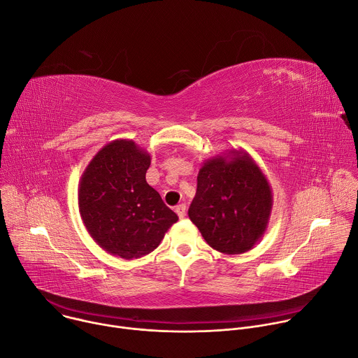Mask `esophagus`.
I'll return each instance as SVG.
<instances>
[{
    "mask_svg": "<svg viewBox=\"0 0 358 358\" xmlns=\"http://www.w3.org/2000/svg\"><path fill=\"white\" fill-rule=\"evenodd\" d=\"M185 211H187L185 203H180V206L176 207V213H177V215H178L180 218H184V217H185Z\"/></svg>",
    "mask_w": 358,
    "mask_h": 358,
    "instance_id": "esophagus-1",
    "label": "esophagus"
}]
</instances>
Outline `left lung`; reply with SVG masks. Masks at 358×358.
I'll use <instances>...</instances> for the list:
<instances>
[{
    "mask_svg": "<svg viewBox=\"0 0 358 358\" xmlns=\"http://www.w3.org/2000/svg\"><path fill=\"white\" fill-rule=\"evenodd\" d=\"M272 206V188L261 167L245 150L231 148L199 169L188 217L213 249L239 255L262 239Z\"/></svg>",
    "mask_w": 358,
    "mask_h": 358,
    "instance_id": "obj_1",
    "label": "left lung"
}]
</instances>
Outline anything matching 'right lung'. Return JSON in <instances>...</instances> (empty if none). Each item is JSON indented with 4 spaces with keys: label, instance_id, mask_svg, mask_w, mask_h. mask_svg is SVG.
Wrapping results in <instances>:
<instances>
[{
    "label": "right lung",
    "instance_id": "right-lung-1",
    "mask_svg": "<svg viewBox=\"0 0 358 358\" xmlns=\"http://www.w3.org/2000/svg\"><path fill=\"white\" fill-rule=\"evenodd\" d=\"M150 163L148 152L133 140L117 138L96 152L80 177L78 203L83 225L113 257H144L178 221L145 181Z\"/></svg>",
    "mask_w": 358,
    "mask_h": 358
}]
</instances>
